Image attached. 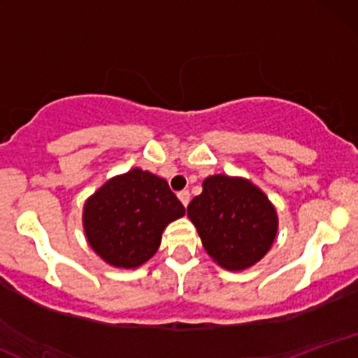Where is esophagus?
<instances>
[{"instance_id":"34e87169","label":"esophagus","mask_w":358,"mask_h":358,"mask_svg":"<svg viewBox=\"0 0 358 358\" xmlns=\"http://www.w3.org/2000/svg\"><path fill=\"white\" fill-rule=\"evenodd\" d=\"M178 199H180V202H182L185 207H187L188 205V202H190V192L188 190H182L178 193Z\"/></svg>"}]
</instances>
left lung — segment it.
I'll return each instance as SVG.
<instances>
[{"label": "left lung", "instance_id": "obj_1", "mask_svg": "<svg viewBox=\"0 0 358 358\" xmlns=\"http://www.w3.org/2000/svg\"><path fill=\"white\" fill-rule=\"evenodd\" d=\"M187 213L208 256L229 271L261 261L278 232L276 210L268 196L248 180L227 175L208 176Z\"/></svg>", "mask_w": 358, "mask_h": 358}]
</instances>
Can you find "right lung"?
Here are the masks:
<instances>
[{
  "instance_id": "obj_1",
  "label": "right lung",
  "mask_w": 358,
  "mask_h": 358,
  "mask_svg": "<svg viewBox=\"0 0 358 358\" xmlns=\"http://www.w3.org/2000/svg\"><path fill=\"white\" fill-rule=\"evenodd\" d=\"M185 207L166 180L139 168L109 180L84 205L90 248L116 268H138L153 257L162 234Z\"/></svg>"
}]
</instances>
